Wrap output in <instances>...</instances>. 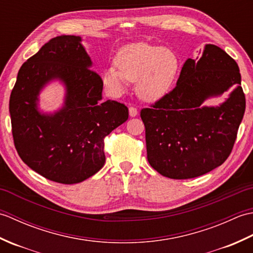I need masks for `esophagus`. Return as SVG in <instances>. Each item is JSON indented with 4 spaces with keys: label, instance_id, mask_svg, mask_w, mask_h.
Returning a JSON list of instances; mask_svg holds the SVG:
<instances>
[{
    "label": "esophagus",
    "instance_id": "obj_1",
    "mask_svg": "<svg viewBox=\"0 0 253 253\" xmlns=\"http://www.w3.org/2000/svg\"><path fill=\"white\" fill-rule=\"evenodd\" d=\"M137 114H138V110H137V107H135V106H130V107H129V115H130L131 117H135V116H137Z\"/></svg>",
    "mask_w": 253,
    "mask_h": 253
}]
</instances>
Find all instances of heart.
<instances>
[{
  "mask_svg": "<svg viewBox=\"0 0 253 253\" xmlns=\"http://www.w3.org/2000/svg\"><path fill=\"white\" fill-rule=\"evenodd\" d=\"M116 66L107 67L103 75L104 84L113 92L120 94L126 82L136 83L137 93L142 99L154 101L170 88L178 72L179 61L169 47L136 42L118 51Z\"/></svg>",
  "mask_w": 253,
  "mask_h": 253,
  "instance_id": "obj_1",
  "label": "heart"
}]
</instances>
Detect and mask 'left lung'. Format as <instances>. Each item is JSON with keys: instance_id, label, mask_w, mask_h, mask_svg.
I'll use <instances>...</instances> for the list:
<instances>
[{"instance_id": "1", "label": "left lung", "mask_w": 253, "mask_h": 253, "mask_svg": "<svg viewBox=\"0 0 253 253\" xmlns=\"http://www.w3.org/2000/svg\"><path fill=\"white\" fill-rule=\"evenodd\" d=\"M234 88L219 107H201L210 96ZM246 110L239 67L214 44L188 58L173 90L140 111L150 165L171 179L195 178L216 169L232 153Z\"/></svg>"}]
</instances>
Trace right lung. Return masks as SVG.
Returning <instances> with one entry per match:
<instances>
[{
	"instance_id": "1",
	"label": "right lung",
	"mask_w": 253,
	"mask_h": 253,
	"mask_svg": "<svg viewBox=\"0 0 253 253\" xmlns=\"http://www.w3.org/2000/svg\"><path fill=\"white\" fill-rule=\"evenodd\" d=\"M90 66L79 37H55L21 65L10 93L18 155L38 174L60 184H77L98 173L105 162V137L128 120L125 104L101 101L103 80ZM54 78L67 84L66 106L54 116H41L37 94Z\"/></svg>"
}]
</instances>
